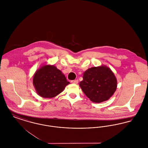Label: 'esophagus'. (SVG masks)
<instances>
[{"instance_id":"obj_1","label":"esophagus","mask_w":148,"mask_h":148,"mask_svg":"<svg viewBox=\"0 0 148 148\" xmlns=\"http://www.w3.org/2000/svg\"><path fill=\"white\" fill-rule=\"evenodd\" d=\"M71 83H73V84H77L78 83V80H71Z\"/></svg>"}]
</instances>
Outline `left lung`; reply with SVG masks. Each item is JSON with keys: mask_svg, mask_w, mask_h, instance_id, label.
I'll return each instance as SVG.
<instances>
[{"mask_svg": "<svg viewBox=\"0 0 148 148\" xmlns=\"http://www.w3.org/2000/svg\"><path fill=\"white\" fill-rule=\"evenodd\" d=\"M79 86L88 98L99 103L110 98L115 92L117 80L113 71L106 66L92 67L83 74Z\"/></svg>", "mask_w": 148, "mask_h": 148, "instance_id": "8db88e82", "label": "left lung"}]
</instances>
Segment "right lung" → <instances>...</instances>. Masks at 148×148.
I'll list each match as a JSON object with an SVG mask.
<instances>
[{"label": "right lung", "instance_id": "obj_1", "mask_svg": "<svg viewBox=\"0 0 148 148\" xmlns=\"http://www.w3.org/2000/svg\"><path fill=\"white\" fill-rule=\"evenodd\" d=\"M33 82L38 94L45 98L56 97L70 83L61 71L50 65H44L36 71Z\"/></svg>", "mask_w": 148, "mask_h": 148}]
</instances>
